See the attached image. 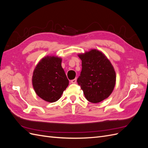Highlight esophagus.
I'll return each instance as SVG.
<instances>
[{"instance_id": "obj_1", "label": "esophagus", "mask_w": 148, "mask_h": 148, "mask_svg": "<svg viewBox=\"0 0 148 148\" xmlns=\"http://www.w3.org/2000/svg\"><path fill=\"white\" fill-rule=\"evenodd\" d=\"M70 82H71V83H75L76 82H77V78H75V79H71V81H70Z\"/></svg>"}]
</instances>
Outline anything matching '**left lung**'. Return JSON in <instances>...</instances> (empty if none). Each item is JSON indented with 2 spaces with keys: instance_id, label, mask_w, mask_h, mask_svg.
Wrapping results in <instances>:
<instances>
[{
  "instance_id": "left-lung-1",
  "label": "left lung",
  "mask_w": 148,
  "mask_h": 148,
  "mask_svg": "<svg viewBox=\"0 0 148 148\" xmlns=\"http://www.w3.org/2000/svg\"><path fill=\"white\" fill-rule=\"evenodd\" d=\"M78 56L82 61V70L77 83L88 101L100 102L108 97L114 88V67L104 54L96 49Z\"/></svg>"
}]
</instances>
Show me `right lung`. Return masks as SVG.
<instances>
[{
	"instance_id": "obj_1",
	"label": "right lung",
	"mask_w": 148,
	"mask_h": 148,
	"mask_svg": "<svg viewBox=\"0 0 148 148\" xmlns=\"http://www.w3.org/2000/svg\"><path fill=\"white\" fill-rule=\"evenodd\" d=\"M61 62V58L57 57H44L34 70L32 82L34 91L47 102L59 100L69 84Z\"/></svg>"
}]
</instances>
